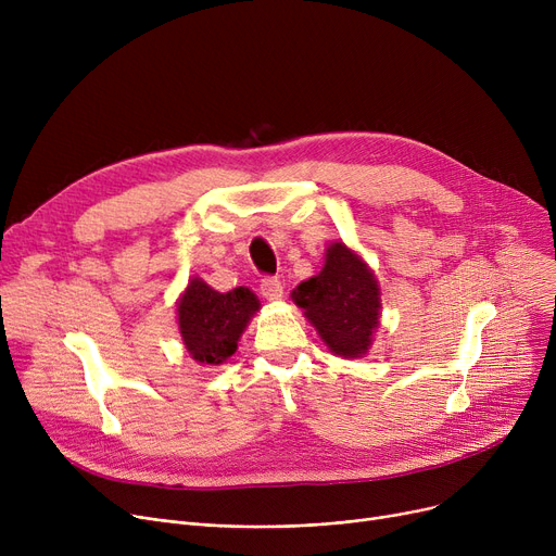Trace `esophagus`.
Here are the masks:
<instances>
[{
	"label": "esophagus",
	"mask_w": 556,
	"mask_h": 556,
	"mask_svg": "<svg viewBox=\"0 0 556 556\" xmlns=\"http://www.w3.org/2000/svg\"><path fill=\"white\" fill-rule=\"evenodd\" d=\"M261 295L266 298L268 302H277V300H281L283 298V286H281V281L277 279V277H266V279H261Z\"/></svg>",
	"instance_id": "esophagus-1"
}]
</instances>
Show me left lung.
Masks as SVG:
<instances>
[{"mask_svg":"<svg viewBox=\"0 0 556 556\" xmlns=\"http://www.w3.org/2000/svg\"><path fill=\"white\" fill-rule=\"evenodd\" d=\"M293 302L336 356L367 354L381 317V288L367 263L342 241L327 248L325 268L293 290Z\"/></svg>","mask_w":556,"mask_h":556,"instance_id":"left-lung-1","label":"left lung"}]
</instances>
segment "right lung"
Here are the masks:
<instances>
[{"instance_id":"right-lung-1","label":"right lung","mask_w":556,"mask_h":556,"mask_svg":"<svg viewBox=\"0 0 556 556\" xmlns=\"http://www.w3.org/2000/svg\"><path fill=\"white\" fill-rule=\"evenodd\" d=\"M258 300L250 288L239 286L218 293L193 277L178 302V327L187 352L202 365H220L233 352L258 311Z\"/></svg>"}]
</instances>
